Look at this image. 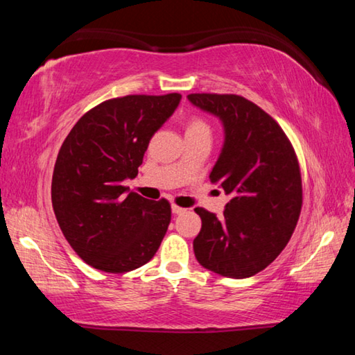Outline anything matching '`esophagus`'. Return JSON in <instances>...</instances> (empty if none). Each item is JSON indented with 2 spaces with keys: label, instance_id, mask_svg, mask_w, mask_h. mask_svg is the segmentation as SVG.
<instances>
[{
  "label": "esophagus",
  "instance_id": "34e87169",
  "mask_svg": "<svg viewBox=\"0 0 355 355\" xmlns=\"http://www.w3.org/2000/svg\"><path fill=\"white\" fill-rule=\"evenodd\" d=\"M184 211H186L184 208L178 207V205H172V213H173V214H182V213H184Z\"/></svg>",
  "mask_w": 355,
  "mask_h": 355
}]
</instances>
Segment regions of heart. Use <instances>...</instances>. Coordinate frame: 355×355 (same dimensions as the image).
I'll list each match as a JSON object with an SVG mask.
<instances>
[{
    "label": "heart",
    "instance_id": "b5f03b06",
    "mask_svg": "<svg viewBox=\"0 0 355 355\" xmlns=\"http://www.w3.org/2000/svg\"><path fill=\"white\" fill-rule=\"evenodd\" d=\"M186 133H209V127L200 117H191L186 123Z\"/></svg>",
    "mask_w": 355,
    "mask_h": 355
}]
</instances>
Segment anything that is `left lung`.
I'll use <instances>...</instances> for the list:
<instances>
[{
    "mask_svg": "<svg viewBox=\"0 0 355 355\" xmlns=\"http://www.w3.org/2000/svg\"><path fill=\"white\" fill-rule=\"evenodd\" d=\"M188 98L224 123V147L209 180L232 196L220 219L196 208L202 219L196 258L224 277H252L280 255L299 220L302 178L296 152L280 125L241 95Z\"/></svg>",
    "mask_w": 355,
    "mask_h": 355,
    "instance_id": "left-lung-1",
    "label": "left lung"
}]
</instances>
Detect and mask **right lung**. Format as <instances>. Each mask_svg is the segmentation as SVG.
<instances>
[{"mask_svg":"<svg viewBox=\"0 0 355 355\" xmlns=\"http://www.w3.org/2000/svg\"><path fill=\"white\" fill-rule=\"evenodd\" d=\"M182 95H125L78 120L53 171L51 202L65 239L105 272H128L153 258L171 224V203L128 192L152 136Z\"/></svg>","mask_w":355,"mask_h":355,"instance_id":"right-lung-1","label":"right lung"}]
</instances>
